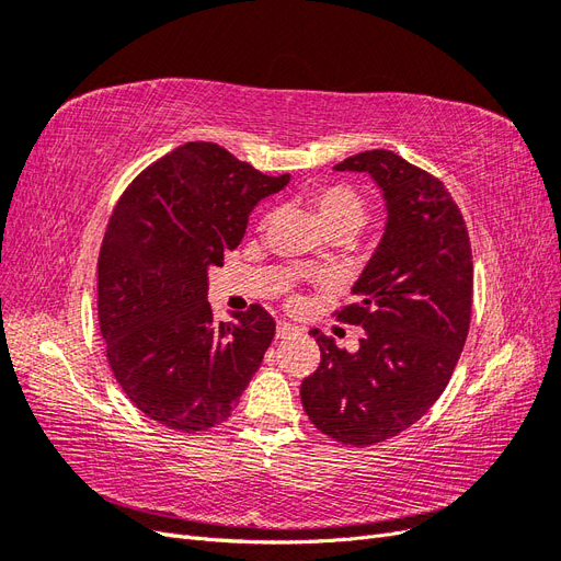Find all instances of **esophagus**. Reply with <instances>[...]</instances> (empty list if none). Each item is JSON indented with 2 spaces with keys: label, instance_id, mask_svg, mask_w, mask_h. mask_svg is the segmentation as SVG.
Wrapping results in <instances>:
<instances>
[{
  "label": "esophagus",
  "instance_id": "1",
  "mask_svg": "<svg viewBox=\"0 0 561 561\" xmlns=\"http://www.w3.org/2000/svg\"><path fill=\"white\" fill-rule=\"evenodd\" d=\"M297 332H299V328L293 325V322L280 320L278 325H276V336H278V339H287V336H293V334H297Z\"/></svg>",
  "mask_w": 561,
  "mask_h": 561
}]
</instances>
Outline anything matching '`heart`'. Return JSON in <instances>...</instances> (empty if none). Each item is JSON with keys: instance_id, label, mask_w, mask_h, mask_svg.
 Returning <instances> with one entry per match:
<instances>
[{"instance_id": "1", "label": "heart", "mask_w": 561, "mask_h": 561, "mask_svg": "<svg viewBox=\"0 0 561 561\" xmlns=\"http://www.w3.org/2000/svg\"><path fill=\"white\" fill-rule=\"evenodd\" d=\"M328 233H353L365 222V201L348 184L318 182L304 192Z\"/></svg>"}]
</instances>
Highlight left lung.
Wrapping results in <instances>:
<instances>
[{
    "instance_id": "left-lung-1",
    "label": "left lung",
    "mask_w": 561,
    "mask_h": 561,
    "mask_svg": "<svg viewBox=\"0 0 561 561\" xmlns=\"http://www.w3.org/2000/svg\"><path fill=\"white\" fill-rule=\"evenodd\" d=\"M334 171L375 178L388 219L355 299L334 311L363 325L360 348L313 330L320 365L301 381V404L320 433L367 447L410 428L447 388L470 328L472 252L447 186L396 151H363Z\"/></svg>"
}]
</instances>
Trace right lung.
Listing matches in <instances>:
<instances>
[{"label": "right lung", "instance_id": "1", "mask_svg": "<svg viewBox=\"0 0 561 561\" xmlns=\"http://www.w3.org/2000/svg\"><path fill=\"white\" fill-rule=\"evenodd\" d=\"M215 142H186L118 198L98 257V318L114 379L142 414L196 433L229 419L276 334L252 304L215 322L208 268L241 243L248 215L280 192Z\"/></svg>", "mask_w": 561, "mask_h": 561}]
</instances>
